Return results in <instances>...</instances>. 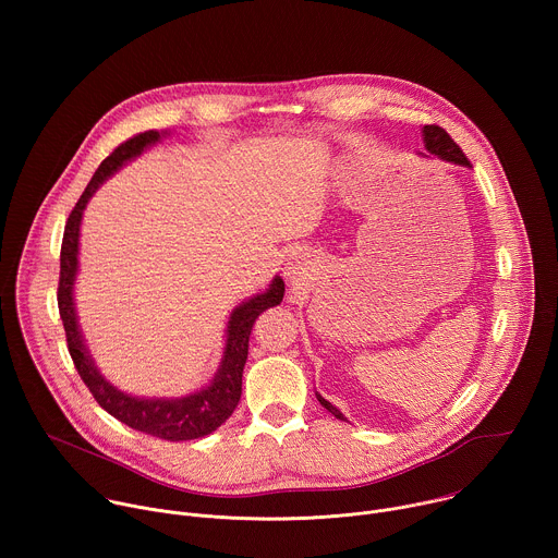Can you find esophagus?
I'll return each mask as SVG.
<instances>
[{"instance_id": "1", "label": "esophagus", "mask_w": 558, "mask_h": 558, "mask_svg": "<svg viewBox=\"0 0 558 558\" xmlns=\"http://www.w3.org/2000/svg\"><path fill=\"white\" fill-rule=\"evenodd\" d=\"M300 269H302V267H300V265H298V260H293V258L284 263V276H287L289 280H291V278H295L298 274H302Z\"/></svg>"}]
</instances>
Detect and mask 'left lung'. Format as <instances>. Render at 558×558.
<instances>
[{"instance_id": "1", "label": "left lung", "mask_w": 558, "mask_h": 558, "mask_svg": "<svg viewBox=\"0 0 558 558\" xmlns=\"http://www.w3.org/2000/svg\"><path fill=\"white\" fill-rule=\"evenodd\" d=\"M422 138H424V147H426L428 154L441 158V161H448V163H454V166H461V168H470V161L465 158V154L450 138V134L444 128H439V125H424L422 128ZM315 397H317V402H320L331 415H336L338 420L347 422V417L331 402H327L320 392H315Z\"/></svg>"}]
</instances>
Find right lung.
I'll list each match as a JSON object with an SVG mask.
<instances>
[{"label":"right lung","instance_id":"add662e5","mask_svg":"<svg viewBox=\"0 0 558 558\" xmlns=\"http://www.w3.org/2000/svg\"><path fill=\"white\" fill-rule=\"evenodd\" d=\"M163 136H168V130L166 132L149 130L121 143L99 166L86 192L76 201L63 231L57 302H59V313L65 329L70 357L78 375H82V379L95 395L99 407L134 430L147 433L158 439H168V441H187V439H198L214 433L220 424L229 420L238 402H241L243 368L247 362L252 327L263 311L282 302L284 282L280 276H276L263 293L247 298L243 304H238L229 313V323L225 329V349H222L218 371L214 373L211 381L205 384L203 388L183 397H138L117 388L112 381H108L101 375V371L97 368L86 347L82 327H78L76 308H74V280L78 274V229H82L84 209L93 198V194L112 174H117L123 166L134 161L136 156H141L147 147L156 145Z\"/></svg>","mask_w":558,"mask_h":558}]
</instances>
